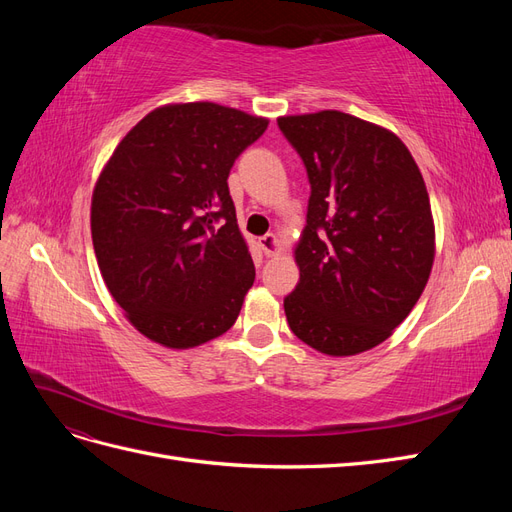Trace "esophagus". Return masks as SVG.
<instances>
[{"label":"esophagus","instance_id":"34e87169","mask_svg":"<svg viewBox=\"0 0 512 512\" xmlns=\"http://www.w3.org/2000/svg\"><path fill=\"white\" fill-rule=\"evenodd\" d=\"M260 250L265 252L267 256H277L282 252V247H280V239H277V235H273V232H267L265 237H260Z\"/></svg>","mask_w":512,"mask_h":512}]
</instances>
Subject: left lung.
<instances>
[{
    "instance_id": "left-lung-1",
    "label": "left lung",
    "mask_w": 512,
    "mask_h": 512,
    "mask_svg": "<svg viewBox=\"0 0 512 512\" xmlns=\"http://www.w3.org/2000/svg\"><path fill=\"white\" fill-rule=\"evenodd\" d=\"M277 126L312 185L294 245L299 284L284 299L290 331L329 356L376 348L421 299L436 256L421 170L397 134L342 111Z\"/></svg>"
}]
</instances>
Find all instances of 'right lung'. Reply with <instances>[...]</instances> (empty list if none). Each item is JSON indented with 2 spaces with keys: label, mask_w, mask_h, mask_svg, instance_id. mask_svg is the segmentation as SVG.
<instances>
[{
  "label": "right lung",
  "mask_w": 512,
  "mask_h": 512,
  "mask_svg": "<svg viewBox=\"0 0 512 512\" xmlns=\"http://www.w3.org/2000/svg\"><path fill=\"white\" fill-rule=\"evenodd\" d=\"M269 119L215 102L147 113L121 138L91 196V239L132 327L170 350L235 324L254 262L228 192L239 153Z\"/></svg>",
  "instance_id": "add662e5"
}]
</instances>
